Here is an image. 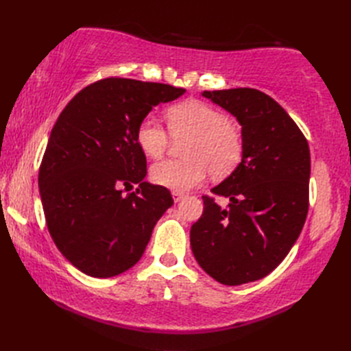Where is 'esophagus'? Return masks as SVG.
<instances>
[{"label":"esophagus","mask_w":351,"mask_h":351,"mask_svg":"<svg viewBox=\"0 0 351 351\" xmlns=\"http://www.w3.org/2000/svg\"><path fill=\"white\" fill-rule=\"evenodd\" d=\"M171 196H173V200H175L176 204L185 197V195H184V193H181V191H171Z\"/></svg>","instance_id":"34e87169"}]
</instances>
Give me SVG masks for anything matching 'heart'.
<instances>
[{
	"mask_svg": "<svg viewBox=\"0 0 351 351\" xmlns=\"http://www.w3.org/2000/svg\"><path fill=\"white\" fill-rule=\"evenodd\" d=\"M167 125L172 136L154 117H145L137 128V143L149 158H161L171 137L187 140L184 160H166L151 169L155 184L175 191H187L202 182L208 171L213 178H225L241 162L243 134L229 122L221 110L202 101H185L169 108Z\"/></svg>",
	"mask_w": 351,
	"mask_h": 351,
	"instance_id": "obj_1",
	"label": "heart"
}]
</instances>
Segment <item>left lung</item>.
<instances>
[{"label": "left lung", "mask_w": 351, "mask_h": 351, "mask_svg": "<svg viewBox=\"0 0 351 351\" xmlns=\"http://www.w3.org/2000/svg\"><path fill=\"white\" fill-rule=\"evenodd\" d=\"M241 125V162L210 196L190 230L199 265L223 285L263 279L278 267L299 238L309 208L308 140L270 96L240 87L204 92Z\"/></svg>", "instance_id": "left-lung-1"}]
</instances>
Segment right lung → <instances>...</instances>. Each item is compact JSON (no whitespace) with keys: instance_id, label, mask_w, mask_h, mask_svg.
<instances>
[{"instance_id":"add662e5","label":"right lung","mask_w":351,"mask_h":351,"mask_svg":"<svg viewBox=\"0 0 351 351\" xmlns=\"http://www.w3.org/2000/svg\"><path fill=\"white\" fill-rule=\"evenodd\" d=\"M184 93L169 84L106 78L84 87L58 116L39 190L52 240L80 271L113 278L136 265L173 205L166 187L145 181L137 128L152 107Z\"/></svg>"}]
</instances>
